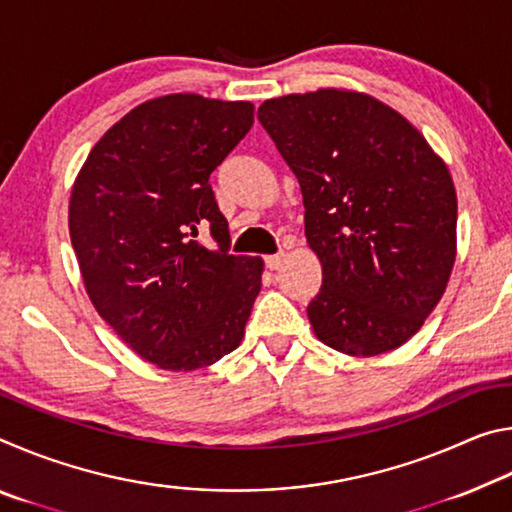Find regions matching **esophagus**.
Returning <instances> with one entry per match:
<instances>
[{
	"mask_svg": "<svg viewBox=\"0 0 512 512\" xmlns=\"http://www.w3.org/2000/svg\"><path fill=\"white\" fill-rule=\"evenodd\" d=\"M264 264H266V268H268V271H280V268H282V264H284V253H277V255H268V257L264 259Z\"/></svg>",
	"mask_w": 512,
	"mask_h": 512,
	"instance_id": "34e87169",
	"label": "esophagus"
}]
</instances>
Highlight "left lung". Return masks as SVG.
<instances>
[{
	"label": "left lung",
	"instance_id": "left-lung-1",
	"mask_svg": "<svg viewBox=\"0 0 512 512\" xmlns=\"http://www.w3.org/2000/svg\"><path fill=\"white\" fill-rule=\"evenodd\" d=\"M257 119L296 173L323 264L307 305L316 336L352 357L400 348L443 298L456 259L445 162L400 112L359 92L268 99Z\"/></svg>",
	"mask_w": 512,
	"mask_h": 512
}]
</instances>
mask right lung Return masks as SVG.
<instances>
[{
	"label": "right lung",
	"instance_id": "1",
	"mask_svg": "<svg viewBox=\"0 0 512 512\" xmlns=\"http://www.w3.org/2000/svg\"><path fill=\"white\" fill-rule=\"evenodd\" d=\"M253 103L169 94L128 112L90 151L69 237L92 305L142 359L196 370L241 343L264 262L230 253L210 173L253 126ZM211 230L210 249L195 241Z\"/></svg>",
	"mask_w": 512,
	"mask_h": 512
}]
</instances>
